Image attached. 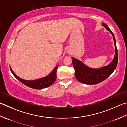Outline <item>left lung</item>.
Returning a JSON list of instances; mask_svg holds the SVG:
<instances>
[{
    "label": "left lung",
    "mask_w": 127,
    "mask_h": 127,
    "mask_svg": "<svg viewBox=\"0 0 127 127\" xmlns=\"http://www.w3.org/2000/svg\"><path fill=\"white\" fill-rule=\"evenodd\" d=\"M107 30L110 31L113 37L115 43L116 52L114 58L108 65L100 68H91L86 66L83 62L74 57H72V62L75 69V76L79 82L88 85H95L104 81L108 78L116 68L118 63V51L116 47V39L113 32L105 23L102 24Z\"/></svg>",
    "instance_id": "8db88e82"
}]
</instances>
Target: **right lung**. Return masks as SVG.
<instances>
[{
	"instance_id": "1",
	"label": "right lung",
	"mask_w": 127,
	"mask_h": 127,
	"mask_svg": "<svg viewBox=\"0 0 127 127\" xmlns=\"http://www.w3.org/2000/svg\"><path fill=\"white\" fill-rule=\"evenodd\" d=\"M58 68V64L53 69V70L51 71L50 74H49L48 75H47L45 77H43V78L37 79L33 80H25V79H22L19 78L18 76H17L13 70H12L11 67H10L12 74H13L14 76L17 80L21 82L24 85L29 87V88L38 89V90L48 88L55 82L57 78V70Z\"/></svg>"
}]
</instances>
